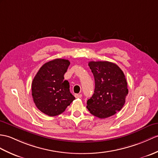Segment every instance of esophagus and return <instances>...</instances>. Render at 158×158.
Returning <instances> with one entry per match:
<instances>
[{
  "mask_svg": "<svg viewBox=\"0 0 158 158\" xmlns=\"http://www.w3.org/2000/svg\"><path fill=\"white\" fill-rule=\"evenodd\" d=\"M75 97L76 98H81L82 97V94H75Z\"/></svg>",
  "mask_w": 158,
  "mask_h": 158,
  "instance_id": "obj_1",
  "label": "esophagus"
}]
</instances>
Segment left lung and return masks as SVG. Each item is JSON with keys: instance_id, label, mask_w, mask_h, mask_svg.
I'll list each match as a JSON object with an SVG mask.
<instances>
[{"instance_id": "obj_1", "label": "left lung", "mask_w": 158, "mask_h": 158, "mask_svg": "<svg viewBox=\"0 0 158 158\" xmlns=\"http://www.w3.org/2000/svg\"><path fill=\"white\" fill-rule=\"evenodd\" d=\"M88 65L94 76L95 90L87 108L100 118L113 116L122 109L129 92L125 75L111 62L91 61Z\"/></svg>"}]
</instances>
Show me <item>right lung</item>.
I'll return each mask as SVG.
<instances>
[{"label":"right lung","instance_id":"right-lung-1","mask_svg":"<svg viewBox=\"0 0 158 158\" xmlns=\"http://www.w3.org/2000/svg\"><path fill=\"white\" fill-rule=\"evenodd\" d=\"M69 64V60L61 58L48 62L33 80V100L38 109L48 116L60 114L75 99L69 90V81L64 80Z\"/></svg>","mask_w":158,"mask_h":158}]
</instances>
